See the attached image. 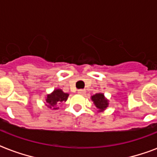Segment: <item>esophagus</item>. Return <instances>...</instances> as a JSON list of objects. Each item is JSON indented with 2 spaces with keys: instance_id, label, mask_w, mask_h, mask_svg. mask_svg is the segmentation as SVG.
Returning a JSON list of instances; mask_svg holds the SVG:
<instances>
[{
  "instance_id": "34e87169",
  "label": "esophagus",
  "mask_w": 157,
  "mask_h": 157,
  "mask_svg": "<svg viewBox=\"0 0 157 157\" xmlns=\"http://www.w3.org/2000/svg\"><path fill=\"white\" fill-rule=\"evenodd\" d=\"M78 94H80V95H84L85 93H86V91L83 89L78 90Z\"/></svg>"
}]
</instances>
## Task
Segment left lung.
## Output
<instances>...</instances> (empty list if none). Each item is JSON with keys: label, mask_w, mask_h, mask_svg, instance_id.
<instances>
[{"label": "left lung", "mask_w": 157, "mask_h": 157, "mask_svg": "<svg viewBox=\"0 0 157 157\" xmlns=\"http://www.w3.org/2000/svg\"><path fill=\"white\" fill-rule=\"evenodd\" d=\"M91 100L93 101V104L97 108L98 112L104 111L109 105V100L105 98L104 93L102 92H98V93H96L95 95L92 96Z\"/></svg>", "instance_id": "left-lung-1"}]
</instances>
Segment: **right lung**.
<instances>
[{"label":"right lung","instance_id":"obj_1","mask_svg":"<svg viewBox=\"0 0 157 157\" xmlns=\"http://www.w3.org/2000/svg\"><path fill=\"white\" fill-rule=\"evenodd\" d=\"M69 97V93L63 92V90L60 88H56L54 91L47 94L45 99V105L50 110H58V105L61 102H65Z\"/></svg>","mask_w":157,"mask_h":157}]
</instances>
